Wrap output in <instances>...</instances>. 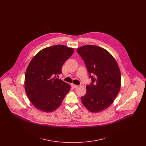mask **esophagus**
<instances>
[{
  "mask_svg": "<svg viewBox=\"0 0 146 146\" xmlns=\"http://www.w3.org/2000/svg\"><path fill=\"white\" fill-rule=\"evenodd\" d=\"M72 87L73 88V89H75L78 87V85H75V84H72Z\"/></svg>",
  "mask_w": 146,
  "mask_h": 146,
  "instance_id": "esophagus-1",
  "label": "esophagus"
}]
</instances>
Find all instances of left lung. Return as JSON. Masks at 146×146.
I'll use <instances>...</instances> for the list:
<instances>
[{"instance_id":"1","label":"left lung","mask_w":146,"mask_h":146,"mask_svg":"<svg viewBox=\"0 0 146 146\" xmlns=\"http://www.w3.org/2000/svg\"><path fill=\"white\" fill-rule=\"evenodd\" d=\"M86 64L92 82L81 97L84 106L91 112L102 111L111 105L121 86V74L115 59L106 50L86 45L76 49Z\"/></svg>"}]
</instances>
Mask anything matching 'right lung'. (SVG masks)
Segmentation results:
<instances>
[{
    "label": "right lung",
    "mask_w": 146,
    "mask_h": 146,
    "mask_svg": "<svg viewBox=\"0 0 146 146\" xmlns=\"http://www.w3.org/2000/svg\"><path fill=\"white\" fill-rule=\"evenodd\" d=\"M73 52V48L54 45L42 49L29 63L25 89L30 102L37 110L48 113L61 106L70 86L56 76L62 73L64 63Z\"/></svg>",
    "instance_id": "1"
}]
</instances>
